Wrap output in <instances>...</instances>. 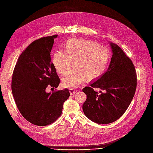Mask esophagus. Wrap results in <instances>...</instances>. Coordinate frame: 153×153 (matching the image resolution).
Masks as SVG:
<instances>
[{
    "instance_id": "1",
    "label": "esophagus",
    "mask_w": 153,
    "mask_h": 153,
    "mask_svg": "<svg viewBox=\"0 0 153 153\" xmlns=\"http://www.w3.org/2000/svg\"><path fill=\"white\" fill-rule=\"evenodd\" d=\"M76 92H77V90H74V89H70V95H73V94H74L75 93H76Z\"/></svg>"
}]
</instances>
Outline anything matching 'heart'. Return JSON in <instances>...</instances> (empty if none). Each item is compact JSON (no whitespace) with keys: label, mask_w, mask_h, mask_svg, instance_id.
<instances>
[{"label":"heart","mask_w":153,"mask_h":153,"mask_svg":"<svg viewBox=\"0 0 153 153\" xmlns=\"http://www.w3.org/2000/svg\"><path fill=\"white\" fill-rule=\"evenodd\" d=\"M73 61L75 68L62 79L65 88H75L85 79L93 81L100 77L108 65L109 53L97 42L71 39L65 42L64 51L59 49L55 51L53 63L56 71L65 76L71 68Z\"/></svg>","instance_id":"heart-1"}]
</instances>
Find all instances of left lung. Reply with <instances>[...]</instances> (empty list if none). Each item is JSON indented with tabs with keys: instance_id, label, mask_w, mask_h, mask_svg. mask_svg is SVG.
I'll return each mask as SVG.
<instances>
[{
	"instance_id": "8db88e82",
	"label": "left lung",
	"mask_w": 153,
	"mask_h": 153,
	"mask_svg": "<svg viewBox=\"0 0 153 153\" xmlns=\"http://www.w3.org/2000/svg\"><path fill=\"white\" fill-rule=\"evenodd\" d=\"M113 56L107 71L90 86L83 88L86 95L82 109L90 120L108 124L119 119L126 111L134 96L137 75L134 65L116 44L110 42ZM98 88L105 92L94 91Z\"/></svg>"
}]
</instances>
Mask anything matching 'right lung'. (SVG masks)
Masks as SVG:
<instances>
[{
    "instance_id": "right-lung-1",
    "label": "right lung",
    "mask_w": 153,
    "mask_h": 153,
    "mask_svg": "<svg viewBox=\"0 0 153 153\" xmlns=\"http://www.w3.org/2000/svg\"><path fill=\"white\" fill-rule=\"evenodd\" d=\"M57 35L34 40L19 56L13 71L12 93L19 110L30 123L44 126L61 115L63 103L70 97L68 89L47 93V87L57 88L60 79L51 51Z\"/></svg>"
}]
</instances>
